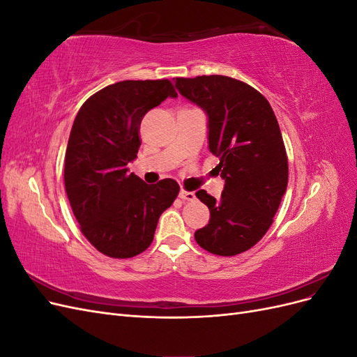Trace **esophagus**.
<instances>
[{"label":"esophagus","mask_w":357,"mask_h":357,"mask_svg":"<svg viewBox=\"0 0 357 357\" xmlns=\"http://www.w3.org/2000/svg\"><path fill=\"white\" fill-rule=\"evenodd\" d=\"M180 198H181L183 201H189V202H192V201H195V199H197L195 193L190 192V190H185V189H181V190H180Z\"/></svg>","instance_id":"34e87169"}]
</instances>
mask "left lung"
Returning a JSON list of instances; mask_svg holds the SVG:
<instances>
[{
	"label": "left lung",
	"instance_id": "left-lung-1",
	"mask_svg": "<svg viewBox=\"0 0 357 357\" xmlns=\"http://www.w3.org/2000/svg\"><path fill=\"white\" fill-rule=\"evenodd\" d=\"M176 88L207 113L208 149L225 180L219 199L197 192L210 220L195 240L213 255H240L261 241L286 193L289 165L277 117L261 92L226 75L178 77Z\"/></svg>",
	"mask_w": 357,
	"mask_h": 357
}]
</instances>
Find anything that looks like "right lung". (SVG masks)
<instances>
[{"label":"right lung","mask_w":357,"mask_h":357,"mask_svg":"<svg viewBox=\"0 0 357 357\" xmlns=\"http://www.w3.org/2000/svg\"><path fill=\"white\" fill-rule=\"evenodd\" d=\"M168 96L177 92L167 79L117 82L86 100L74 119L63 168L67 197L83 235L109 257L143 253L180 192L176 180L147 185L128 171L144 114Z\"/></svg>","instance_id":"1"}]
</instances>
